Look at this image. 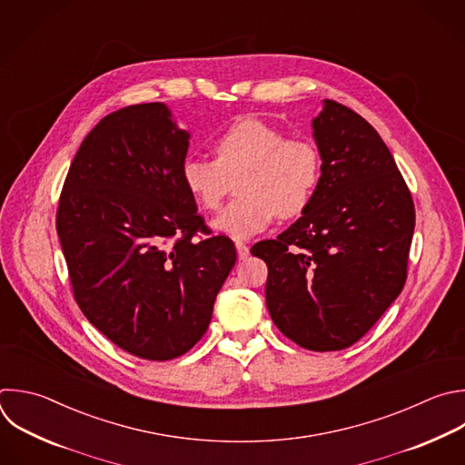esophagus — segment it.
I'll return each instance as SVG.
<instances>
[{
  "instance_id": "1",
  "label": "esophagus",
  "mask_w": 465,
  "mask_h": 465,
  "mask_svg": "<svg viewBox=\"0 0 465 465\" xmlns=\"http://www.w3.org/2000/svg\"><path fill=\"white\" fill-rule=\"evenodd\" d=\"M235 248H237V255L241 261H244L250 255V248L244 242H235Z\"/></svg>"
}]
</instances>
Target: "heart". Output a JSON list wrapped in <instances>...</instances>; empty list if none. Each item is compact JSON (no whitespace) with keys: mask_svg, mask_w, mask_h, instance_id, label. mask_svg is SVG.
I'll use <instances>...</instances> for the list:
<instances>
[{"mask_svg":"<svg viewBox=\"0 0 465 465\" xmlns=\"http://www.w3.org/2000/svg\"><path fill=\"white\" fill-rule=\"evenodd\" d=\"M215 161L188 157L181 181L204 210H217L228 193V179L242 172L241 195L212 226L233 239L262 232L277 215L292 219L312 203L322 181V153L311 138L292 136L264 120L242 118L213 140Z\"/></svg>","mask_w":465,"mask_h":465,"instance_id":"b5f03b06","label":"heart"}]
</instances>
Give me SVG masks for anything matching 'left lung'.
<instances>
[{"label": "left lung", "instance_id": "obj_1", "mask_svg": "<svg viewBox=\"0 0 465 465\" xmlns=\"http://www.w3.org/2000/svg\"><path fill=\"white\" fill-rule=\"evenodd\" d=\"M322 181L277 239L253 244L268 266L266 306L302 349L343 351L400 295L414 232L411 192L378 131L334 100L312 120Z\"/></svg>", "mask_w": 465, "mask_h": 465}]
</instances>
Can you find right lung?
Wrapping results in <instances>:
<instances>
[{
    "mask_svg": "<svg viewBox=\"0 0 465 465\" xmlns=\"http://www.w3.org/2000/svg\"><path fill=\"white\" fill-rule=\"evenodd\" d=\"M188 145L163 102L104 116L74 154L56 212L80 311L116 347L151 361L179 358L206 334L237 259L183 186Z\"/></svg>",
    "mask_w": 465,
    "mask_h": 465,
    "instance_id": "add662e5",
    "label": "right lung"
}]
</instances>
